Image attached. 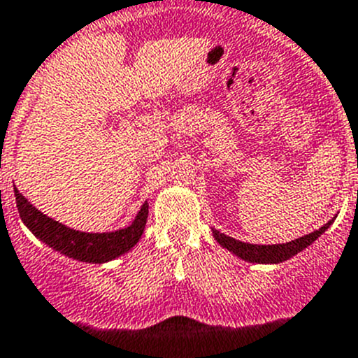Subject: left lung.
Masks as SVG:
<instances>
[{
    "instance_id": "8db88e82",
    "label": "left lung",
    "mask_w": 358,
    "mask_h": 358,
    "mask_svg": "<svg viewBox=\"0 0 358 358\" xmlns=\"http://www.w3.org/2000/svg\"><path fill=\"white\" fill-rule=\"evenodd\" d=\"M334 221V219H331ZM331 221H328L324 227H321L320 230L312 231V234L303 235L299 239L291 241V243L285 244H248L243 241H237L234 237H228V235L221 234V231L214 230L212 228V234H214L215 241L223 248L230 250L231 253H235L241 259L248 260V262H259V264H278L283 260L291 259L296 253H299L301 250H305L307 246H310L324 230H328V227L331 224Z\"/></svg>"
}]
</instances>
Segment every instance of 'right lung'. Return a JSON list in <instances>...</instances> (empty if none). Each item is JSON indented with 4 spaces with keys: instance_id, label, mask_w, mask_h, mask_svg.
Segmentation results:
<instances>
[{
    "instance_id": "1",
    "label": "right lung",
    "mask_w": 358,
    "mask_h": 358,
    "mask_svg": "<svg viewBox=\"0 0 358 358\" xmlns=\"http://www.w3.org/2000/svg\"><path fill=\"white\" fill-rule=\"evenodd\" d=\"M14 192L19 215L22 223L30 228L31 234L53 250L82 262L103 264L123 255L139 243L144 227H146L148 203L141 207L134 223L123 230L110 231V234H85V231L71 230L60 224L59 221L48 217L43 212H38L34 205H30L24 196L19 194L17 189H14Z\"/></svg>"
}]
</instances>
